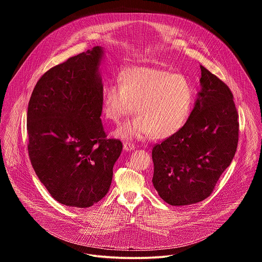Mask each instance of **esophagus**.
<instances>
[{"instance_id":"34e87169","label":"esophagus","mask_w":262,"mask_h":262,"mask_svg":"<svg viewBox=\"0 0 262 262\" xmlns=\"http://www.w3.org/2000/svg\"><path fill=\"white\" fill-rule=\"evenodd\" d=\"M123 148H124V150L130 151V150H134L136 146H135V144H133L130 142H123Z\"/></svg>"}]
</instances>
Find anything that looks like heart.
I'll list each match as a JSON object with an SVG mask.
<instances>
[{
  "mask_svg": "<svg viewBox=\"0 0 262 262\" xmlns=\"http://www.w3.org/2000/svg\"><path fill=\"white\" fill-rule=\"evenodd\" d=\"M194 91L182 74L157 67H129L120 72L118 86L103 90L102 113L106 120L120 122L134 113L133 120L115 133L123 139H166L179 132L188 121Z\"/></svg>",
  "mask_w": 262,
  "mask_h": 262,
  "instance_id": "1",
  "label": "heart"
}]
</instances>
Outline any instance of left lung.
I'll list each match as a JSON object with an SVG mask.
<instances>
[{
  "mask_svg": "<svg viewBox=\"0 0 262 262\" xmlns=\"http://www.w3.org/2000/svg\"><path fill=\"white\" fill-rule=\"evenodd\" d=\"M194 110L175 135L152 149V182L168 204L206 199L231 164L238 143V114L229 87L205 67Z\"/></svg>",
  "mask_w": 262,
  "mask_h": 262,
  "instance_id": "left-lung-1",
  "label": "left lung"
}]
</instances>
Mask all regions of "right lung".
I'll use <instances>...</instances> for the list:
<instances>
[{"mask_svg": "<svg viewBox=\"0 0 262 262\" xmlns=\"http://www.w3.org/2000/svg\"><path fill=\"white\" fill-rule=\"evenodd\" d=\"M102 49L71 57L37 82L28 105V151L39 180L59 203L89 207L108 192L122 151L107 139L100 115Z\"/></svg>", "mask_w": 262, "mask_h": 262, "instance_id": "add662e5", "label": "right lung"}]
</instances>
